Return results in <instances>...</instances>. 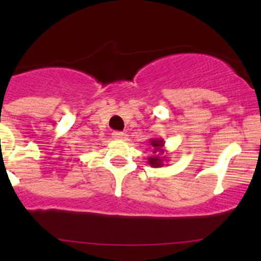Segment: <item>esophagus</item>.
Returning <instances> with one entry per match:
<instances>
[{"mask_svg":"<svg viewBox=\"0 0 261 261\" xmlns=\"http://www.w3.org/2000/svg\"><path fill=\"white\" fill-rule=\"evenodd\" d=\"M112 138H114L115 140H122V139L125 138V134L121 133V131H115V133L112 134Z\"/></svg>","mask_w":261,"mask_h":261,"instance_id":"34e87169","label":"esophagus"}]
</instances>
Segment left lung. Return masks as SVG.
<instances>
[{"instance_id": "8db88e82", "label": "left lung", "mask_w": 261, "mask_h": 261, "mask_svg": "<svg viewBox=\"0 0 261 261\" xmlns=\"http://www.w3.org/2000/svg\"><path fill=\"white\" fill-rule=\"evenodd\" d=\"M150 145L152 147V155L147 158V163L152 168H160L164 165V162H168L167 155H164V140L160 138H154L149 140Z\"/></svg>"}]
</instances>
